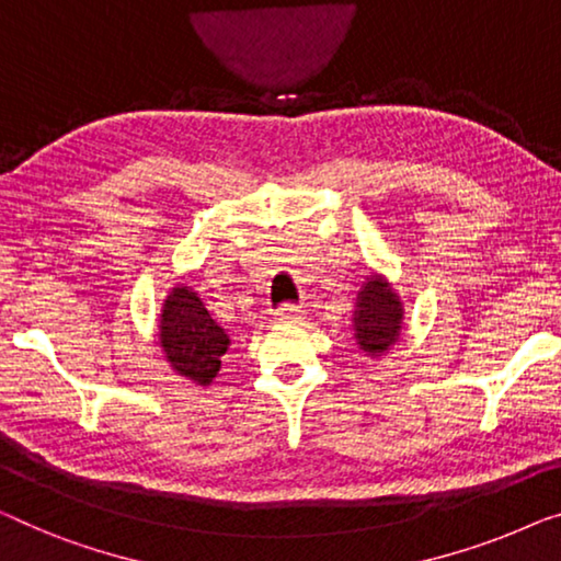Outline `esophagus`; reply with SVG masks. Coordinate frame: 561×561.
Listing matches in <instances>:
<instances>
[{
  "mask_svg": "<svg viewBox=\"0 0 561 561\" xmlns=\"http://www.w3.org/2000/svg\"><path fill=\"white\" fill-rule=\"evenodd\" d=\"M300 316H304V308L298 304H283L275 308V321L278 323H294L300 319Z\"/></svg>",
  "mask_w": 561,
  "mask_h": 561,
  "instance_id": "esophagus-1",
  "label": "esophagus"
}]
</instances>
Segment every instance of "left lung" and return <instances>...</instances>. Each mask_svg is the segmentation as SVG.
Returning a JSON list of instances; mask_svg holds the SVG:
<instances>
[{
  "label": "left lung",
  "instance_id": "obj_1",
  "mask_svg": "<svg viewBox=\"0 0 561 561\" xmlns=\"http://www.w3.org/2000/svg\"><path fill=\"white\" fill-rule=\"evenodd\" d=\"M402 323V304L392 288L381 278H371L364 283V290L356 300L354 311V336L356 344L369 354L387 352L400 336Z\"/></svg>",
  "mask_w": 561,
  "mask_h": 561
}]
</instances>
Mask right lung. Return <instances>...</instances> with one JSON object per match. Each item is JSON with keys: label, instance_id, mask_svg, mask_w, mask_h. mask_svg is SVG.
Wrapping results in <instances>:
<instances>
[{"label": "right lung", "instance_id": "add662e5", "mask_svg": "<svg viewBox=\"0 0 561 561\" xmlns=\"http://www.w3.org/2000/svg\"><path fill=\"white\" fill-rule=\"evenodd\" d=\"M159 329L167 359L182 377L202 387L217 377L220 356L230 346V339L202 306L197 294H192L186 286L174 288L172 296L164 300Z\"/></svg>", "mask_w": 561, "mask_h": 561}]
</instances>
